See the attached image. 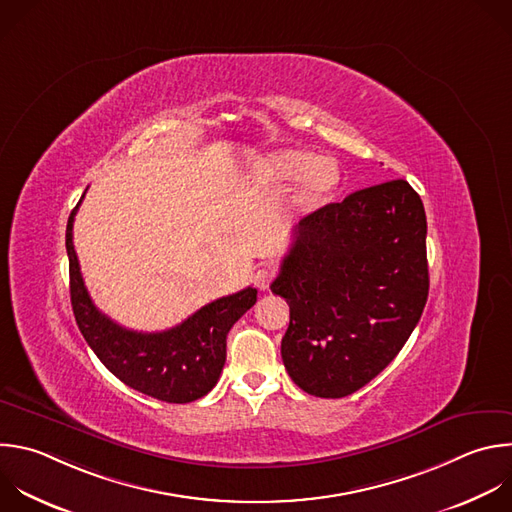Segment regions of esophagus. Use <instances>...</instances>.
I'll list each match as a JSON object with an SVG mask.
<instances>
[{"mask_svg":"<svg viewBox=\"0 0 512 512\" xmlns=\"http://www.w3.org/2000/svg\"><path fill=\"white\" fill-rule=\"evenodd\" d=\"M273 277H275V271L273 269H269V267H259L257 271H255V275H253V283L259 287V289H267L269 287V283L273 281Z\"/></svg>","mask_w":512,"mask_h":512,"instance_id":"1","label":"esophagus"}]
</instances>
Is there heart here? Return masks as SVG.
I'll return each mask as SVG.
<instances>
[{"mask_svg": "<svg viewBox=\"0 0 512 512\" xmlns=\"http://www.w3.org/2000/svg\"><path fill=\"white\" fill-rule=\"evenodd\" d=\"M257 179L285 187L297 181L293 205L299 211H313L323 205L339 185V168L329 158H315L305 150H277L261 160L257 166Z\"/></svg>", "mask_w": 512, "mask_h": 512, "instance_id": "b5f03b06", "label": "heart"}]
</instances>
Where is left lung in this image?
<instances>
[{"instance_id":"obj_1","label":"left lung","mask_w":512,"mask_h":512,"mask_svg":"<svg viewBox=\"0 0 512 512\" xmlns=\"http://www.w3.org/2000/svg\"><path fill=\"white\" fill-rule=\"evenodd\" d=\"M428 285L426 213L404 179L303 217L271 283L289 303L287 374L317 398L358 392L408 342Z\"/></svg>"}]
</instances>
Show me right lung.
<instances>
[{
	"mask_svg": "<svg viewBox=\"0 0 512 512\" xmlns=\"http://www.w3.org/2000/svg\"><path fill=\"white\" fill-rule=\"evenodd\" d=\"M80 203L66 225V251L72 309L88 346L120 382L140 394L168 404H187L207 396L227 360V333L255 305L257 289L247 287L215 299L166 331L142 333L126 329L92 303L84 285L72 243V227Z\"/></svg>",
	"mask_w": 512,
	"mask_h": 512,
	"instance_id": "obj_1",
	"label": "right lung"
}]
</instances>
